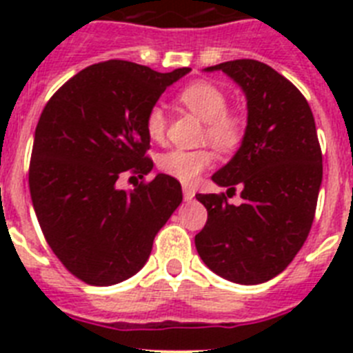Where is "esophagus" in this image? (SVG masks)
Segmentation results:
<instances>
[{
	"label": "esophagus",
	"instance_id": "1",
	"mask_svg": "<svg viewBox=\"0 0 353 353\" xmlns=\"http://www.w3.org/2000/svg\"><path fill=\"white\" fill-rule=\"evenodd\" d=\"M192 198H194V189L189 185H183V199H185V201H191Z\"/></svg>",
	"mask_w": 353,
	"mask_h": 353
}]
</instances>
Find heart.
Segmentation results:
<instances>
[{
  "label": "heart",
  "instance_id": "1",
  "mask_svg": "<svg viewBox=\"0 0 353 353\" xmlns=\"http://www.w3.org/2000/svg\"><path fill=\"white\" fill-rule=\"evenodd\" d=\"M179 101L205 121V139L215 148L230 152L240 145L244 136V123L235 113H228L226 93L219 86L208 81H198L180 92ZM166 113L162 105H152L145 118V129L150 139L162 141L166 134ZM212 161L214 157L207 148H173L161 155L159 168L179 182L192 183L210 166Z\"/></svg>",
  "mask_w": 353,
  "mask_h": 353
}]
</instances>
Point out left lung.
<instances>
[{"label":"left lung","mask_w":353,"mask_h":353,"mask_svg":"<svg viewBox=\"0 0 353 353\" xmlns=\"http://www.w3.org/2000/svg\"><path fill=\"white\" fill-rule=\"evenodd\" d=\"M221 70L248 99V127L233 159L212 176L226 194L239 185L245 201L196 194L208 212L196 249L208 269L228 281L260 285L292 263L316 210L322 150L311 108L286 77L256 60H233Z\"/></svg>","instance_id":"left-lung-1"}]
</instances>
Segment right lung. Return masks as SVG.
<instances>
[{"label":"right lung","mask_w":353,"mask_h":353,"mask_svg":"<svg viewBox=\"0 0 353 353\" xmlns=\"http://www.w3.org/2000/svg\"><path fill=\"white\" fill-rule=\"evenodd\" d=\"M189 72L102 61L68 79L43 108L30 162L31 201L49 248L81 281L111 286L139 272L182 203V187L170 174L132 191L118 189L117 180L152 171L146 113Z\"/></svg>","instance_id":"1"}]
</instances>
